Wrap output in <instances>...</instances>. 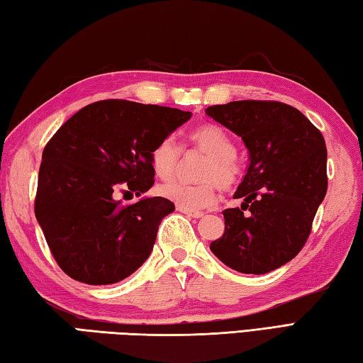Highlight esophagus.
Segmentation results:
<instances>
[{"mask_svg":"<svg viewBox=\"0 0 363 363\" xmlns=\"http://www.w3.org/2000/svg\"><path fill=\"white\" fill-rule=\"evenodd\" d=\"M177 210L182 211V213H184L186 216H191V218H202L203 216L202 211H189V210H184L182 207H177Z\"/></svg>","mask_w":363,"mask_h":363,"instance_id":"obj_1","label":"esophagus"}]
</instances>
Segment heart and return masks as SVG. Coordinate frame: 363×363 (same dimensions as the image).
I'll return each instance as SVG.
<instances>
[{"mask_svg": "<svg viewBox=\"0 0 363 363\" xmlns=\"http://www.w3.org/2000/svg\"><path fill=\"white\" fill-rule=\"evenodd\" d=\"M189 140L196 148L207 155L199 179L201 183L191 184L174 180L160 186V194L177 207L197 211L211 207L216 202V189H229L240 180L243 174L242 161L237 158L235 145L230 135L216 125H203L191 131ZM152 167L162 180L170 179L179 167L180 148L172 138L162 139L152 152Z\"/></svg>", "mask_w": 363, "mask_h": 363, "instance_id": "b5f03b06", "label": "heart"}]
</instances>
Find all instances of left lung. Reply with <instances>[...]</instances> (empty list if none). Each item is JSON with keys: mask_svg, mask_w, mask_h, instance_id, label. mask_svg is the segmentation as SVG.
Masks as SVG:
<instances>
[{"mask_svg": "<svg viewBox=\"0 0 363 363\" xmlns=\"http://www.w3.org/2000/svg\"><path fill=\"white\" fill-rule=\"evenodd\" d=\"M205 113L242 138L250 164L223 211L224 234L210 250L232 270L264 275L303 248L327 193V150L319 129L296 107L234 101Z\"/></svg>", "mask_w": 363, "mask_h": 363, "instance_id": "left-lung-1", "label": "left lung"}]
</instances>
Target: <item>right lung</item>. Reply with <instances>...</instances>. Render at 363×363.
Masks as SVG:
<instances>
[{
    "label": "right lung",
    "instance_id": "1",
    "mask_svg": "<svg viewBox=\"0 0 363 363\" xmlns=\"http://www.w3.org/2000/svg\"><path fill=\"white\" fill-rule=\"evenodd\" d=\"M191 112L107 99L80 108L43 153L36 220L55 261L85 284H113L147 261L164 216V197L117 201L118 191L140 196L153 186L152 152Z\"/></svg>",
    "mask_w": 363,
    "mask_h": 363
}]
</instances>
